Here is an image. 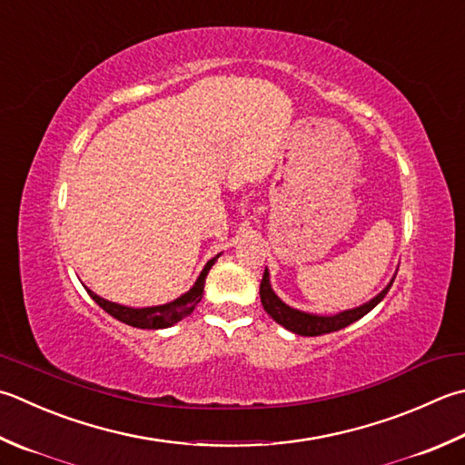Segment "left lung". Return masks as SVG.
I'll return each mask as SVG.
<instances>
[{"label": "left lung", "mask_w": 465, "mask_h": 465, "mask_svg": "<svg viewBox=\"0 0 465 465\" xmlns=\"http://www.w3.org/2000/svg\"><path fill=\"white\" fill-rule=\"evenodd\" d=\"M393 280H395V276L391 278L389 284L383 290H381V292L375 298H371L369 302L361 304L357 308H349V311H342V312L326 316V314L304 312V311H298V308L288 306L284 300L278 298V294L274 292V290H272L270 272L266 268V272H263V278H262V284H260V298H262L263 311H266L272 318H274L278 324L284 326L286 331L300 334V336H318V334L341 331V329H344V326L357 322L359 318L369 314L372 308H375L381 302V300L387 296L391 284H393Z\"/></svg>", "instance_id": "obj_1"}]
</instances>
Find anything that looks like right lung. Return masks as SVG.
<instances>
[{
  "instance_id": "obj_1",
  "label": "right lung",
  "mask_w": 465,
  "mask_h": 465,
  "mask_svg": "<svg viewBox=\"0 0 465 465\" xmlns=\"http://www.w3.org/2000/svg\"><path fill=\"white\" fill-rule=\"evenodd\" d=\"M220 258L217 253L215 258L209 260L205 263V268L202 270V274L195 280V284L191 286L185 294H181L179 298L171 300L167 304H159V306H147V308H133V306H123L111 302V300L100 298L98 294H94L93 290H88L90 298L94 302L106 311L111 316H114L116 321H121L129 326H134V329H147V331H159V329H169V326L177 324L179 321H183L185 316H189L191 312L195 311V306L202 302L203 298V286H205V278L209 274V270L215 263V260Z\"/></svg>"
}]
</instances>
